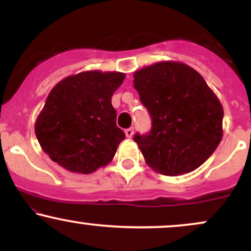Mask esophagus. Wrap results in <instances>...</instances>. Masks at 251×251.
Listing matches in <instances>:
<instances>
[{
    "label": "esophagus",
    "mask_w": 251,
    "mask_h": 251,
    "mask_svg": "<svg viewBox=\"0 0 251 251\" xmlns=\"http://www.w3.org/2000/svg\"><path fill=\"white\" fill-rule=\"evenodd\" d=\"M133 133H134V129H133V127H129V128H126V129H125L126 138H128V139H131V138L133 137Z\"/></svg>",
    "instance_id": "esophagus-1"
}]
</instances>
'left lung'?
Returning <instances> with one entry per match:
<instances>
[{
  "label": "left lung",
  "instance_id": "obj_1",
  "mask_svg": "<svg viewBox=\"0 0 251 251\" xmlns=\"http://www.w3.org/2000/svg\"><path fill=\"white\" fill-rule=\"evenodd\" d=\"M134 88L149 109L152 128L134 135L144 159L165 176L194 171L223 137V106L203 76L178 61H160L133 74Z\"/></svg>",
  "mask_w": 251,
  "mask_h": 251
}]
</instances>
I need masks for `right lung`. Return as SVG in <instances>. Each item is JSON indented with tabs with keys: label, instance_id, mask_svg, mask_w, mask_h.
Masks as SVG:
<instances>
[{
	"label": "right lung",
	"instance_id": "add662e5",
	"mask_svg": "<svg viewBox=\"0 0 251 251\" xmlns=\"http://www.w3.org/2000/svg\"><path fill=\"white\" fill-rule=\"evenodd\" d=\"M125 76L86 71L54 86L35 122L40 146L53 162L82 175L111 163L125 138L111 99Z\"/></svg>",
	"mask_w": 251,
	"mask_h": 251
}]
</instances>
